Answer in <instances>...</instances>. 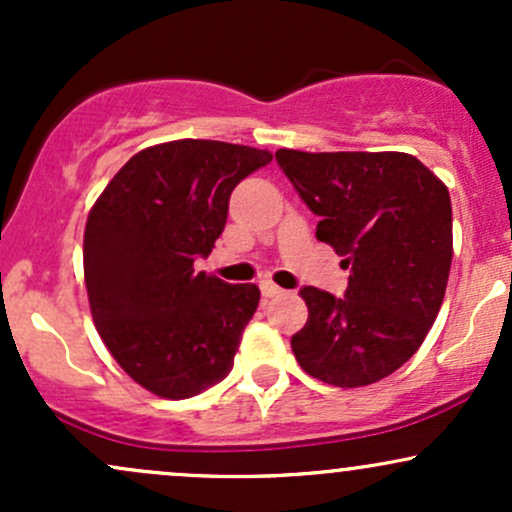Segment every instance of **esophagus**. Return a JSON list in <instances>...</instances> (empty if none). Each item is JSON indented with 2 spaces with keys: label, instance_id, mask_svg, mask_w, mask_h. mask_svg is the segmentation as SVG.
<instances>
[{
  "label": "esophagus",
  "instance_id": "obj_1",
  "mask_svg": "<svg viewBox=\"0 0 512 512\" xmlns=\"http://www.w3.org/2000/svg\"><path fill=\"white\" fill-rule=\"evenodd\" d=\"M260 291H262V296H267V298H274V296H279V293H281L279 286H276L274 281H269V279L260 281Z\"/></svg>",
  "mask_w": 512,
  "mask_h": 512
}]
</instances>
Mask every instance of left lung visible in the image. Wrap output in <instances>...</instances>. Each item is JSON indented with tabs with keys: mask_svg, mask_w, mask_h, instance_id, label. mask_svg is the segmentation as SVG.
Wrapping results in <instances>:
<instances>
[{
	"mask_svg": "<svg viewBox=\"0 0 512 512\" xmlns=\"http://www.w3.org/2000/svg\"><path fill=\"white\" fill-rule=\"evenodd\" d=\"M276 163L313 214L315 236L351 269L344 298L303 286L308 322L291 337L313 378L363 387L416 354L443 305L452 262L448 187L397 151L279 149Z\"/></svg>",
	"mask_w": 512,
	"mask_h": 512,
	"instance_id": "obj_1",
	"label": "left lung"
}]
</instances>
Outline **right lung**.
I'll list each match as a JSON object with an SVG mask.
<instances>
[{"label": "right lung", "mask_w": 512, "mask_h": 512, "mask_svg": "<svg viewBox=\"0 0 512 512\" xmlns=\"http://www.w3.org/2000/svg\"><path fill=\"white\" fill-rule=\"evenodd\" d=\"M269 161V151L209 139L149 146L88 214L96 330L129 378L158 397H195L231 373L260 289L195 272V260L223 233L238 182Z\"/></svg>", "instance_id": "1"}]
</instances>
